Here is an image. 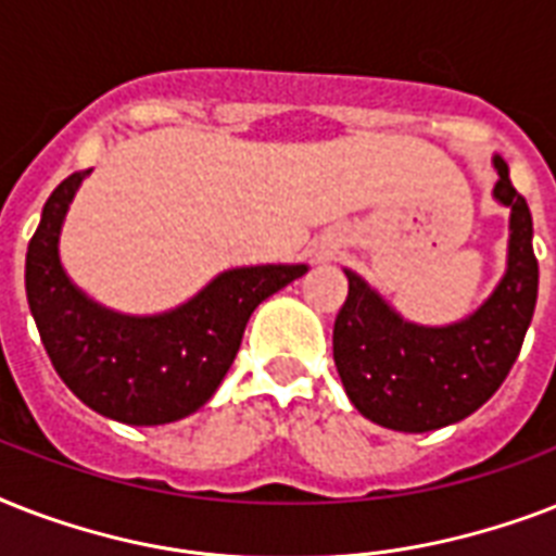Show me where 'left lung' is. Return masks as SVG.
Here are the masks:
<instances>
[{
	"label": "left lung",
	"instance_id": "left-lung-1",
	"mask_svg": "<svg viewBox=\"0 0 556 556\" xmlns=\"http://www.w3.org/2000/svg\"><path fill=\"white\" fill-rule=\"evenodd\" d=\"M493 199L510 207L508 268L465 320H404L369 282L346 270L349 296L334 320V366L349 401L369 421L397 432H430L476 413L508 378L531 326L540 286L534 222L496 155Z\"/></svg>",
	"mask_w": 556,
	"mask_h": 556
}]
</instances>
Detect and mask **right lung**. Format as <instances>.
Wrapping results in <instances>:
<instances>
[{"label":"right lung","instance_id":"1","mask_svg":"<svg viewBox=\"0 0 556 556\" xmlns=\"http://www.w3.org/2000/svg\"><path fill=\"white\" fill-rule=\"evenodd\" d=\"M86 173L48 195L25 256V294L56 375L94 413L132 427L187 418L233 364L253 308L308 265H251L218 274L173 312L132 317L94 303L60 262V230Z\"/></svg>","mask_w":556,"mask_h":556}]
</instances>
